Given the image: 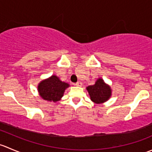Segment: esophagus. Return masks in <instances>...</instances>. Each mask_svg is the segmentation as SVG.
I'll list each match as a JSON object with an SVG mask.
<instances>
[{
    "instance_id": "esophagus-1",
    "label": "esophagus",
    "mask_w": 152,
    "mask_h": 152,
    "mask_svg": "<svg viewBox=\"0 0 152 152\" xmlns=\"http://www.w3.org/2000/svg\"><path fill=\"white\" fill-rule=\"evenodd\" d=\"M75 85L77 86V87H82V83L81 82H77L76 84H75Z\"/></svg>"
}]
</instances>
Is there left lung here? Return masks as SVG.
I'll use <instances>...</instances> for the list:
<instances>
[{
  "mask_svg": "<svg viewBox=\"0 0 152 152\" xmlns=\"http://www.w3.org/2000/svg\"><path fill=\"white\" fill-rule=\"evenodd\" d=\"M90 100L95 104H103L107 102L112 96V89L110 86L105 83L102 78H99L95 85L86 87Z\"/></svg>",
  "mask_w": 152,
  "mask_h": 152,
  "instance_id": "8db88e82",
  "label": "left lung"
}]
</instances>
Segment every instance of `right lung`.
<instances>
[{
  "label": "right lung",
  "instance_id": "1",
  "mask_svg": "<svg viewBox=\"0 0 152 152\" xmlns=\"http://www.w3.org/2000/svg\"><path fill=\"white\" fill-rule=\"evenodd\" d=\"M70 87L68 83L62 82L56 75L41 81L37 86L39 96L49 102H57L64 96L65 90Z\"/></svg>",
  "mask_w": 152,
  "mask_h": 152
}]
</instances>
